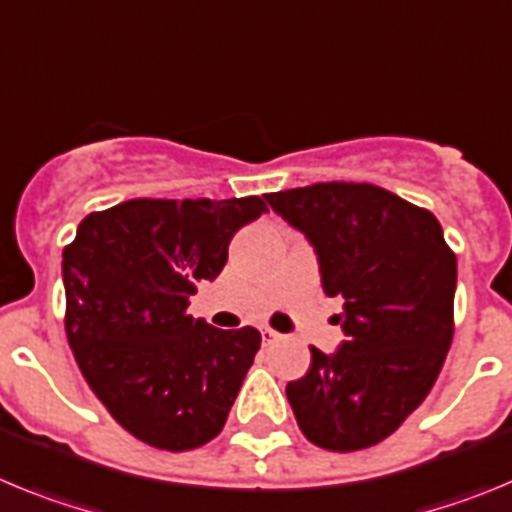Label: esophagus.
<instances>
[{"label": "esophagus", "instance_id": "esophagus-1", "mask_svg": "<svg viewBox=\"0 0 512 512\" xmlns=\"http://www.w3.org/2000/svg\"><path fill=\"white\" fill-rule=\"evenodd\" d=\"M260 334H262V342H265V344H273V342H278V339H280L278 331L270 329V326H265V329H262Z\"/></svg>", "mask_w": 512, "mask_h": 512}]
</instances>
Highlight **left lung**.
<instances>
[{"mask_svg":"<svg viewBox=\"0 0 512 512\" xmlns=\"http://www.w3.org/2000/svg\"><path fill=\"white\" fill-rule=\"evenodd\" d=\"M267 204L316 250L321 285L342 298L347 334L285 395L303 436L329 451L380 444L416 411L454 336L457 255L431 211L372 183H313Z\"/></svg>","mask_w":512,"mask_h":512,"instance_id":"left-lung-1","label":"left lung"}]
</instances>
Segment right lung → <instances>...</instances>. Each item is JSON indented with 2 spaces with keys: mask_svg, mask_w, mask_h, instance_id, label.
<instances>
[{
  "mask_svg": "<svg viewBox=\"0 0 512 512\" xmlns=\"http://www.w3.org/2000/svg\"><path fill=\"white\" fill-rule=\"evenodd\" d=\"M265 211L260 196L132 199L86 216L63 250L68 344L135 439L188 451L227 423L262 336L186 308L199 280L222 273L234 232Z\"/></svg>",
  "mask_w": 512,
  "mask_h": 512,
  "instance_id": "add662e5",
  "label": "right lung"
}]
</instances>
